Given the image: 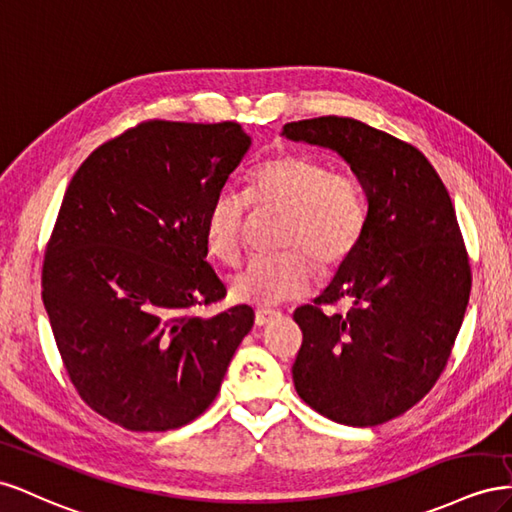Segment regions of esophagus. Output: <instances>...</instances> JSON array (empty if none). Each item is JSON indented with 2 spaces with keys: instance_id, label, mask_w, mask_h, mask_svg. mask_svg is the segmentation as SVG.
Returning a JSON list of instances; mask_svg holds the SVG:
<instances>
[{
  "instance_id": "esophagus-1",
  "label": "esophagus",
  "mask_w": 512,
  "mask_h": 512,
  "mask_svg": "<svg viewBox=\"0 0 512 512\" xmlns=\"http://www.w3.org/2000/svg\"><path fill=\"white\" fill-rule=\"evenodd\" d=\"M279 311H272V309H257L255 311V326H266L268 321H272L274 317H279Z\"/></svg>"
}]
</instances>
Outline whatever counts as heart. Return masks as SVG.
<instances>
[{"mask_svg": "<svg viewBox=\"0 0 512 512\" xmlns=\"http://www.w3.org/2000/svg\"><path fill=\"white\" fill-rule=\"evenodd\" d=\"M248 206L281 212L276 244L287 251L255 257L231 276L229 294L246 304H276L302 296L319 274L343 266L367 227V203L358 182L306 152L289 150L259 163L246 180L244 197L214 195L203 216V240L210 255L236 264L242 253Z\"/></svg>", "mask_w": 512, "mask_h": 512, "instance_id": "heart-1", "label": "heart"}]
</instances>
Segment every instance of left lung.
Returning <instances> with one entry per match:
<instances>
[{"instance_id": "obj_1", "label": "left lung", "mask_w": 512, "mask_h": 512, "mask_svg": "<svg viewBox=\"0 0 512 512\" xmlns=\"http://www.w3.org/2000/svg\"><path fill=\"white\" fill-rule=\"evenodd\" d=\"M283 135L337 150L367 195V227L324 294L296 309L300 399L349 427L405 414L440 379L472 289L450 195L412 143L354 118L289 122ZM347 301V314L325 309Z\"/></svg>"}]
</instances>
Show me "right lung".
I'll list each match as a JSON object with an SVG mask.
<instances>
[{
    "label": "right lung",
    "mask_w": 512,
    "mask_h": 512,
    "mask_svg": "<svg viewBox=\"0 0 512 512\" xmlns=\"http://www.w3.org/2000/svg\"><path fill=\"white\" fill-rule=\"evenodd\" d=\"M251 137L238 122L148 120L83 160L66 188L42 264V302L85 405L128 431L180 429L208 410L248 304L206 261L203 216Z\"/></svg>",
    "instance_id": "obj_1"
}]
</instances>
